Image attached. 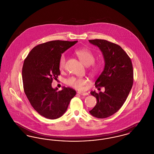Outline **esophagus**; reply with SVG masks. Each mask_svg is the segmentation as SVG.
Here are the masks:
<instances>
[{"instance_id":"1","label":"esophagus","mask_w":154,"mask_h":154,"mask_svg":"<svg viewBox=\"0 0 154 154\" xmlns=\"http://www.w3.org/2000/svg\"><path fill=\"white\" fill-rule=\"evenodd\" d=\"M78 94H81V95H82V96H87V95H88V93L87 92H78Z\"/></svg>"}]
</instances>
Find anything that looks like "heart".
<instances>
[{
	"mask_svg": "<svg viewBox=\"0 0 154 154\" xmlns=\"http://www.w3.org/2000/svg\"><path fill=\"white\" fill-rule=\"evenodd\" d=\"M80 61L85 66H89L90 71L93 74H97L100 72L102 68V63L100 61L94 62L95 56L92 52L88 49L83 48L77 50L75 51ZM66 63V57L62 54L59 62V66L60 69L65 68ZM66 83L76 89H82L86 83V80L83 78H76L74 77L70 78L66 81Z\"/></svg>",
	"mask_w": 154,
	"mask_h": 154,
	"instance_id": "heart-1",
	"label": "heart"
}]
</instances>
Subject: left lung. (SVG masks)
<instances>
[{"mask_svg": "<svg viewBox=\"0 0 154 154\" xmlns=\"http://www.w3.org/2000/svg\"><path fill=\"white\" fill-rule=\"evenodd\" d=\"M102 51L105 65L95 82L96 88L104 87L105 91H92L97 103L89 113L104 119L116 113L125 102L133 84V68L130 58L119 45L105 40H91Z\"/></svg>", "mask_w": 154, "mask_h": 154, "instance_id": "obj_1", "label": "left lung"}]
</instances>
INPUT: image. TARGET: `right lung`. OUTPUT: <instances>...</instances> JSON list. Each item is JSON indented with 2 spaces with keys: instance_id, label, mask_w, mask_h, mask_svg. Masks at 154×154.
Listing matches in <instances>:
<instances>
[{
  "instance_id": "right-lung-1",
  "label": "right lung",
  "mask_w": 154,
  "mask_h": 154,
  "mask_svg": "<svg viewBox=\"0 0 154 154\" xmlns=\"http://www.w3.org/2000/svg\"><path fill=\"white\" fill-rule=\"evenodd\" d=\"M78 41L55 40L34 47L25 59L22 78L24 93L32 107L41 116L56 119L66 111L76 91L70 88H52V80L60 75L61 54Z\"/></svg>"
}]
</instances>
